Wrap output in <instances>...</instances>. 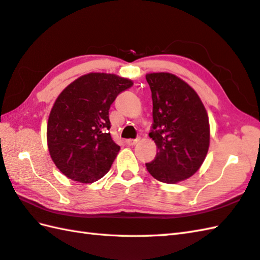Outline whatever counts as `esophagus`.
<instances>
[{
	"label": "esophagus",
	"mask_w": 260,
	"mask_h": 260,
	"mask_svg": "<svg viewBox=\"0 0 260 260\" xmlns=\"http://www.w3.org/2000/svg\"><path fill=\"white\" fill-rule=\"evenodd\" d=\"M139 142H140V139H135V140L129 139V140H126V144L129 146H133V145H136Z\"/></svg>",
	"instance_id": "1"
}]
</instances>
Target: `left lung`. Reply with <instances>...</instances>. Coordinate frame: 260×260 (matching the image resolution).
Instances as JSON below:
<instances>
[{
	"label": "left lung",
	"instance_id": "obj_1",
	"mask_svg": "<svg viewBox=\"0 0 260 260\" xmlns=\"http://www.w3.org/2000/svg\"><path fill=\"white\" fill-rule=\"evenodd\" d=\"M153 101L150 137L158 152L146 169L154 179L174 184L200 169L207 156L210 126L207 110L192 87L175 75H146Z\"/></svg>",
	"mask_w": 260,
	"mask_h": 260
}]
</instances>
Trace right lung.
I'll return each mask as SVG.
<instances>
[{"label":"right lung","instance_id":"right-lung-1","mask_svg":"<svg viewBox=\"0 0 260 260\" xmlns=\"http://www.w3.org/2000/svg\"><path fill=\"white\" fill-rule=\"evenodd\" d=\"M133 81L113 74L90 73L71 82L49 115L47 141L50 156L67 178L92 183L106 174L119 146L109 133V108Z\"/></svg>","mask_w":260,"mask_h":260}]
</instances>
